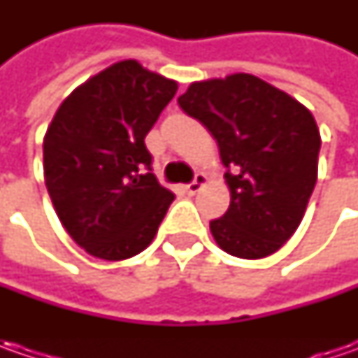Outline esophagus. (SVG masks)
Segmentation results:
<instances>
[{
    "label": "esophagus",
    "instance_id": "34e87169",
    "mask_svg": "<svg viewBox=\"0 0 358 358\" xmlns=\"http://www.w3.org/2000/svg\"><path fill=\"white\" fill-rule=\"evenodd\" d=\"M203 185H205V175H203V173H197L195 179H193L189 185H185V193L187 195H195L197 191H201V187Z\"/></svg>",
    "mask_w": 358,
    "mask_h": 358
}]
</instances>
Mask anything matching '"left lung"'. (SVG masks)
Returning <instances> with one entry per match:
<instances>
[{
  "label": "left lung",
  "instance_id": "8db88e82",
  "mask_svg": "<svg viewBox=\"0 0 358 358\" xmlns=\"http://www.w3.org/2000/svg\"><path fill=\"white\" fill-rule=\"evenodd\" d=\"M177 103L209 129L227 167L231 205L209 225L217 245L241 259L279 251L317 183L321 135L309 109L249 73L195 81Z\"/></svg>",
  "mask_w": 358,
  "mask_h": 358
}]
</instances>
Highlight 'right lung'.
<instances>
[{
    "label": "right lung",
    "instance_id": "obj_1",
    "mask_svg": "<svg viewBox=\"0 0 358 358\" xmlns=\"http://www.w3.org/2000/svg\"><path fill=\"white\" fill-rule=\"evenodd\" d=\"M177 81L135 59L113 63L59 105L43 139L51 203L79 247L105 261L141 253L175 199L151 169L145 135Z\"/></svg>",
    "mask_w": 358,
    "mask_h": 358
}]
</instances>
